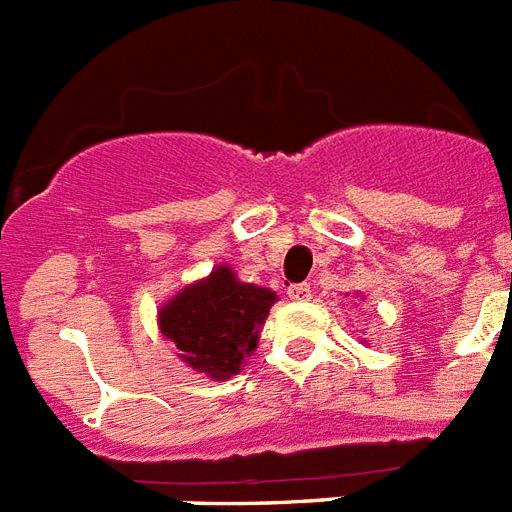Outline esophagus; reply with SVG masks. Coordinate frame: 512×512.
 <instances>
[{
    "instance_id": "esophagus-1",
    "label": "esophagus",
    "mask_w": 512,
    "mask_h": 512,
    "mask_svg": "<svg viewBox=\"0 0 512 512\" xmlns=\"http://www.w3.org/2000/svg\"><path fill=\"white\" fill-rule=\"evenodd\" d=\"M310 292H313V289L307 284H292L286 289L289 299H294V302H305V299H310Z\"/></svg>"
}]
</instances>
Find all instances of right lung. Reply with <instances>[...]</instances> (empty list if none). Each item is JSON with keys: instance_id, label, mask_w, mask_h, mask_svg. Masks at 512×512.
Instances as JSON below:
<instances>
[{"instance_id": "right-lung-1", "label": "right lung", "mask_w": 512, "mask_h": 512, "mask_svg": "<svg viewBox=\"0 0 512 512\" xmlns=\"http://www.w3.org/2000/svg\"><path fill=\"white\" fill-rule=\"evenodd\" d=\"M276 299L273 289L239 281L236 270L223 263L165 299L157 310V328L191 371L226 381L257 350Z\"/></svg>"}]
</instances>
